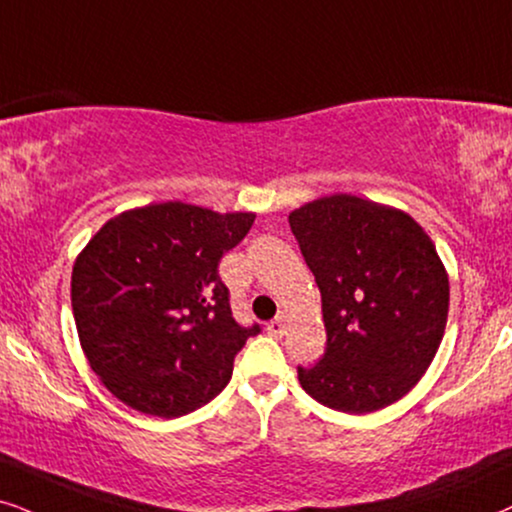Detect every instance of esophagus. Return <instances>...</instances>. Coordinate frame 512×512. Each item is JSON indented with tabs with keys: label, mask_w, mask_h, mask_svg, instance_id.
Instances as JSON below:
<instances>
[{
	"label": "esophagus",
	"mask_w": 512,
	"mask_h": 512,
	"mask_svg": "<svg viewBox=\"0 0 512 512\" xmlns=\"http://www.w3.org/2000/svg\"><path fill=\"white\" fill-rule=\"evenodd\" d=\"M284 331H287V317H284V315L275 317V320L268 322V334H270V336L282 338Z\"/></svg>",
	"instance_id": "esophagus-1"
}]
</instances>
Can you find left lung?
<instances>
[{
	"instance_id": "obj_1",
	"label": "left lung",
	"mask_w": 512,
	"mask_h": 512,
	"mask_svg": "<svg viewBox=\"0 0 512 512\" xmlns=\"http://www.w3.org/2000/svg\"><path fill=\"white\" fill-rule=\"evenodd\" d=\"M289 225L322 294L327 350L298 367L305 393L369 414L416 386L440 348L449 277L426 230L400 209L355 195L315 199Z\"/></svg>"
}]
</instances>
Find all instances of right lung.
Returning a JSON list of instances; mask_svg holds the SVG:
<instances>
[{
  "instance_id": "obj_1",
  "label": "right lung",
  "mask_w": 512,
  "mask_h": 512,
  "mask_svg": "<svg viewBox=\"0 0 512 512\" xmlns=\"http://www.w3.org/2000/svg\"><path fill=\"white\" fill-rule=\"evenodd\" d=\"M254 218L162 202L91 237L72 268V313L86 360L117 400L176 418L228 386L235 355L261 327L235 322L218 263Z\"/></svg>"
}]
</instances>
